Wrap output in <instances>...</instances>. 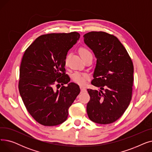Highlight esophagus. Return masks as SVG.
<instances>
[{"label": "esophagus", "instance_id": "esophagus-1", "mask_svg": "<svg viewBox=\"0 0 152 152\" xmlns=\"http://www.w3.org/2000/svg\"><path fill=\"white\" fill-rule=\"evenodd\" d=\"M80 89H81V92L83 93V92H86V89L84 87H80Z\"/></svg>", "mask_w": 152, "mask_h": 152}]
</instances>
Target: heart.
<instances>
[{"instance_id": "heart-1", "label": "heart", "mask_w": 152, "mask_h": 152, "mask_svg": "<svg viewBox=\"0 0 152 152\" xmlns=\"http://www.w3.org/2000/svg\"><path fill=\"white\" fill-rule=\"evenodd\" d=\"M79 53H80V55L83 58L87 57V56L92 55L91 52L88 49H86V48H81L80 50H79ZM69 57V55L67 54L65 59V65H67L68 64ZM89 79V75L86 73H81V72L76 71L74 73H73V75H72V79H73V81L76 84L79 85H84Z\"/></svg>"}]
</instances>
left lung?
Returning a JSON list of instances; mask_svg holds the SVG:
<instances>
[{
    "label": "left lung",
    "instance_id": "left-lung-1",
    "mask_svg": "<svg viewBox=\"0 0 152 152\" xmlns=\"http://www.w3.org/2000/svg\"><path fill=\"white\" fill-rule=\"evenodd\" d=\"M83 37L97 58L91 84L100 89H87L91 97L87 105V115L94 123H112L123 115L132 99V61L115 36L92 31Z\"/></svg>",
    "mask_w": 152,
    "mask_h": 152
}]
</instances>
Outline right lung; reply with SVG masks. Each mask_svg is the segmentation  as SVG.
Here are the masks:
<instances>
[{
  "label": "right lung",
  "mask_w": 152,
  "mask_h": 152,
  "mask_svg": "<svg viewBox=\"0 0 152 152\" xmlns=\"http://www.w3.org/2000/svg\"><path fill=\"white\" fill-rule=\"evenodd\" d=\"M79 37L77 32L42 35L23 55L19 92L28 111L39 124L53 126L65 122L69 108L80 93L79 86L68 83L70 79L63 72L67 52ZM57 83L69 84L55 90Z\"/></svg>",
  "instance_id": "add662e5"
}]
</instances>
